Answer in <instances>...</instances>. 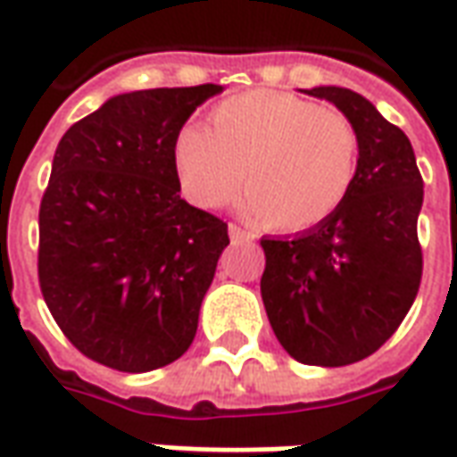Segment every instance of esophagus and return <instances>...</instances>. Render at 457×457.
<instances>
[{
	"instance_id": "34e87169",
	"label": "esophagus",
	"mask_w": 457,
	"mask_h": 457,
	"mask_svg": "<svg viewBox=\"0 0 457 457\" xmlns=\"http://www.w3.org/2000/svg\"><path fill=\"white\" fill-rule=\"evenodd\" d=\"M228 236H231V241H253L255 238L251 231H245V228L236 226V223H228Z\"/></svg>"
}]
</instances>
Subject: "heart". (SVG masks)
Instances as JSON below:
<instances>
[{
	"mask_svg": "<svg viewBox=\"0 0 457 457\" xmlns=\"http://www.w3.org/2000/svg\"><path fill=\"white\" fill-rule=\"evenodd\" d=\"M212 130L184 125L174 171L187 199L221 209L238 189L244 209L273 231H305L345 204L359 174L354 122L315 100L251 90L212 110Z\"/></svg>",
	"mask_w": 457,
	"mask_h": 457,
	"instance_id": "1",
	"label": "heart"
}]
</instances>
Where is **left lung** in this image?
<instances>
[{"instance_id": "8db88e82", "label": "left lung", "mask_w": 457, "mask_h": 457, "mask_svg": "<svg viewBox=\"0 0 457 457\" xmlns=\"http://www.w3.org/2000/svg\"><path fill=\"white\" fill-rule=\"evenodd\" d=\"M305 93L335 103L354 122L359 174L327 221L293 238L261 241V297L290 357L312 367H345L374 354L416 300L423 177L409 137L367 98L337 86Z\"/></svg>"}]
</instances>
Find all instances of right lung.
Segmentation results:
<instances>
[{"label": "right lung", "mask_w": 457, "mask_h": 457, "mask_svg": "<svg viewBox=\"0 0 457 457\" xmlns=\"http://www.w3.org/2000/svg\"><path fill=\"white\" fill-rule=\"evenodd\" d=\"M216 93H122L58 142L38 209V286L68 342L103 367H167L196 335L228 226L179 196L174 137Z\"/></svg>", "instance_id": "add662e5"}]
</instances>
